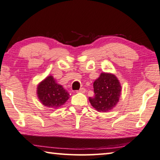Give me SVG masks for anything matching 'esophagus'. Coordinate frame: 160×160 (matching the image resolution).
Returning a JSON list of instances; mask_svg holds the SVG:
<instances>
[{
  "label": "esophagus",
  "instance_id": "obj_1",
  "mask_svg": "<svg viewBox=\"0 0 160 160\" xmlns=\"http://www.w3.org/2000/svg\"><path fill=\"white\" fill-rule=\"evenodd\" d=\"M86 91V89L85 88H80L79 90H78L76 92L77 93H85Z\"/></svg>",
  "mask_w": 160,
  "mask_h": 160
}]
</instances>
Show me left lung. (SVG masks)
I'll use <instances>...</instances> for the list:
<instances>
[{
	"label": "left lung",
	"instance_id": "1",
	"mask_svg": "<svg viewBox=\"0 0 160 160\" xmlns=\"http://www.w3.org/2000/svg\"><path fill=\"white\" fill-rule=\"evenodd\" d=\"M93 86L94 97H89V101L97 111L108 112L117 105L122 88L115 75L101 72Z\"/></svg>",
	"mask_w": 160,
	"mask_h": 160
}]
</instances>
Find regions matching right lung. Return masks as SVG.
Wrapping results in <instances>:
<instances>
[{"mask_svg":"<svg viewBox=\"0 0 160 160\" xmlns=\"http://www.w3.org/2000/svg\"><path fill=\"white\" fill-rule=\"evenodd\" d=\"M37 94L42 105L54 109L63 105L70 97V94L62 85L57 84L52 75L38 85Z\"/></svg>","mask_w":160,"mask_h":160,"instance_id":"add662e5","label":"right lung"}]
</instances>
